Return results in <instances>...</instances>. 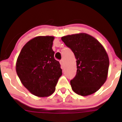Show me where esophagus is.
Returning <instances> with one entry per match:
<instances>
[{"mask_svg":"<svg viewBox=\"0 0 122 122\" xmlns=\"http://www.w3.org/2000/svg\"><path fill=\"white\" fill-rule=\"evenodd\" d=\"M60 65H61V66H63V65H64V62H63V60H60Z\"/></svg>","mask_w":122,"mask_h":122,"instance_id":"34e87169","label":"esophagus"}]
</instances>
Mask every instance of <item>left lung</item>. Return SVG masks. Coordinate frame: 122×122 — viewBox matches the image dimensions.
<instances>
[{"instance_id":"1","label":"left lung","mask_w":122,"mask_h":122,"mask_svg":"<svg viewBox=\"0 0 122 122\" xmlns=\"http://www.w3.org/2000/svg\"><path fill=\"white\" fill-rule=\"evenodd\" d=\"M61 39L76 59V75L70 81L72 90L84 97L95 93L104 84L108 74L109 60L103 45L85 33L66 35Z\"/></svg>"}]
</instances>
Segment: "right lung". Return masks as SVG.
Returning a JSON list of instances; mask_svg holds the SVG:
<instances>
[{
  "label": "right lung",
  "instance_id": "add662e5",
  "mask_svg": "<svg viewBox=\"0 0 122 122\" xmlns=\"http://www.w3.org/2000/svg\"><path fill=\"white\" fill-rule=\"evenodd\" d=\"M54 40L52 36L33 38L23 46L17 59L16 71L19 79L36 97L51 95L62 74L60 63L55 60L52 49Z\"/></svg>",
  "mask_w": 122,
  "mask_h": 122
}]
</instances>
